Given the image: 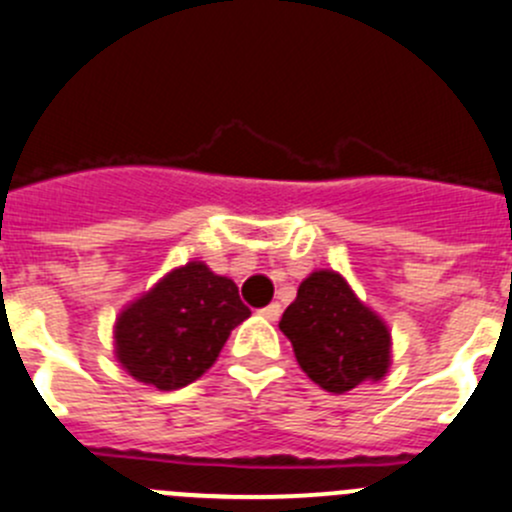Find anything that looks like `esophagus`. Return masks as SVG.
I'll return each mask as SVG.
<instances>
[{"mask_svg":"<svg viewBox=\"0 0 512 512\" xmlns=\"http://www.w3.org/2000/svg\"><path fill=\"white\" fill-rule=\"evenodd\" d=\"M260 312H262V317H267V320H272V322H275L277 317L282 315V305H280V302H270V305H267V307H262Z\"/></svg>","mask_w":512,"mask_h":512,"instance_id":"1","label":"esophagus"}]
</instances>
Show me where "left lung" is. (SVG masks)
<instances>
[{"instance_id": "1", "label": "left lung", "mask_w": 512, "mask_h": 512, "mask_svg": "<svg viewBox=\"0 0 512 512\" xmlns=\"http://www.w3.org/2000/svg\"><path fill=\"white\" fill-rule=\"evenodd\" d=\"M280 330L305 375L327 393L342 395L367 380H382L390 367L388 325L332 270L302 280Z\"/></svg>"}]
</instances>
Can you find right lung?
<instances>
[{
    "instance_id": "1",
    "label": "right lung",
    "mask_w": 512,
    "mask_h": 512,
    "mask_svg": "<svg viewBox=\"0 0 512 512\" xmlns=\"http://www.w3.org/2000/svg\"><path fill=\"white\" fill-rule=\"evenodd\" d=\"M247 317L230 277L215 275L205 262H187L119 312L114 355L135 380L160 390L185 388L215 365Z\"/></svg>"
}]
</instances>
